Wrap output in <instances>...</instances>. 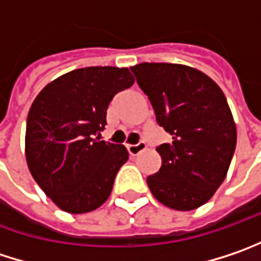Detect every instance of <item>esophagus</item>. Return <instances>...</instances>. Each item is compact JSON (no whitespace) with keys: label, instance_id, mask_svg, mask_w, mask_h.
<instances>
[{"label":"esophagus","instance_id":"34e87169","mask_svg":"<svg viewBox=\"0 0 261 261\" xmlns=\"http://www.w3.org/2000/svg\"><path fill=\"white\" fill-rule=\"evenodd\" d=\"M127 149H128V153H130L131 156H136V155H139L142 150H145L146 143L145 142H139L137 145H128L127 146Z\"/></svg>","mask_w":261,"mask_h":261}]
</instances>
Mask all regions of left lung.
<instances>
[{
	"label": "left lung",
	"instance_id": "left-lung-1",
	"mask_svg": "<svg viewBox=\"0 0 261 261\" xmlns=\"http://www.w3.org/2000/svg\"><path fill=\"white\" fill-rule=\"evenodd\" d=\"M156 115L171 136L156 147L161 168L147 177L165 207L191 211L204 205L227 174L237 146V125L220 87L204 72L176 63L131 66Z\"/></svg>",
	"mask_w": 261,
	"mask_h": 261
}]
</instances>
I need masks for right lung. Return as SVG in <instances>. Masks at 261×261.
Masks as SVG:
<instances>
[{
	"label": "right lung",
	"instance_id": "1",
	"mask_svg": "<svg viewBox=\"0 0 261 261\" xmlns=\"http://www.w3.org/2000/svg\"><path fill=\"white\" fill-rule=\"evenodd\" d=\"M133 84L127 68L90 66L56 78L34 100L26 121V162L60 210L90 213L109 198L128 152L100 140V131L111 100Z\"/></svg>",
	"mask_w": 261,
	"mask_h": 261
}]
</instances>
